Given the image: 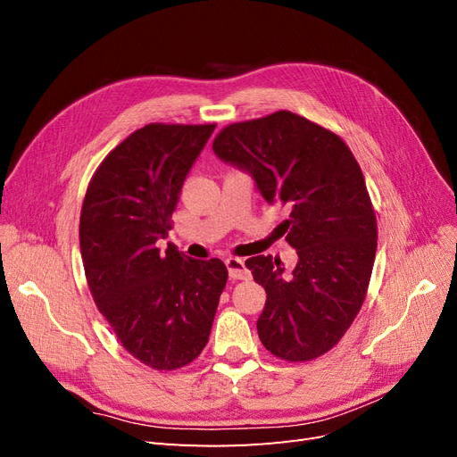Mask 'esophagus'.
Listing matches in <instances>:
<instances>
[{
    "label": "esophagus",
    "mask_w": 457,
    "mask_h": 457,
    "mask_svg": "<svg viewBox=\"0 0 457 457\" xmlns=\"http://www.w3.org/2000/svg\"><path fill=\"white\" fill-rule=\"evenodd\" d=\"M225 265L228 269V276L232 280H247L250 278V270H247L245 262L238 257H228L225 261Z\"/></svg>",
    "instance_id": "obj_1"
}]
</instances>
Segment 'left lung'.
Returning <instances> with one entry per match:
<instances>
[{
	"mask_svg": "<svg viewBox=\"0 0 457 457\" xmlns=\"http://www.w3.org/2000/svg\"><path fill=\"white\" fill-rule=\"evenodd\" d=\"M213 152L250 173L284 220L297 265L257 255L245 261L267 303L257 320L265 349L287 362L328 353L361 311L378 247V225L361 165L339 135L287 110L230 123Z\"/></svg>",
	"mask_w": 457,
	"mask_h": 457,
	"instance_id": "obj_1",
	"label": "left lung"
}]
</instances>
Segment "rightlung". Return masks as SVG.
<instances>
[{
  "instance_id": "add662e5",
  "label": "right lung",
  "mask_w": 457,
  "mask_h": 457,
  "mask_svg": "<svg viewBox=\"0 0 457 457\" xmlns=\"http://www.w3.org/2000/svg\"><path fill=\"white\" fill-rule=\"evenodd\" d=\"M215 123H148L103 160L79 215V250L96 309L133 358L177 370L204 351L228 272L168 244L171 215Z\"/></svg>"
}]
</instances>
